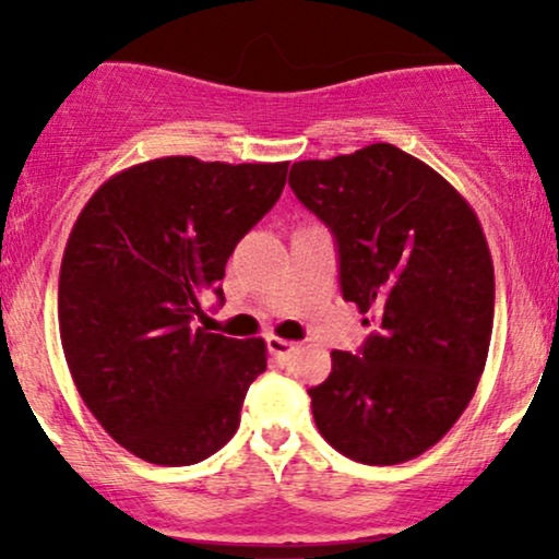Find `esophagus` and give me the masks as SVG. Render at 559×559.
Returning <instances> with one entry per match:
<instances>
[{
    "instance_id": "obj_1",
    "label": "esophagus",
    "mask_w": 559,
    "mask_h": 559,
    "mask_svg": "<svg viewBox=\"0 0 559 559\" xmlns=\"http://www.w3.org/2000/svg\"><path fill=\"white\" fill-rule=\"evenodd\" d=\"M294 349H297L294 342H286V338L278 336H267V352H271L273 357H278V360H288V357L294 355Z\"/></svg>"
}]
</instances>
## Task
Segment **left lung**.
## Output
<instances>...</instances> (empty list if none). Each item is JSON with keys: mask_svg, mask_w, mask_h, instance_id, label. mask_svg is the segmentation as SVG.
Segmentation results:
<instances>
[{"mask_svg": "<svg viewBox=\"0 0 559 559\" xmlns=\"http://www.w3.org/2000/svg\"><path fill=\"white\" fill-rule=\"evenodd\" d=\"M288 183L336 239L344 299L376 323L357 355L331 352V376L307 391L318 431L357 463H407L457 423L484 373V228L447 178L394 144L301 159Z\"/></svg>", "mask_w": 559, "mask_h": 559, "instance_id": "8db88e82", "label": "left lung"}]
</instances>
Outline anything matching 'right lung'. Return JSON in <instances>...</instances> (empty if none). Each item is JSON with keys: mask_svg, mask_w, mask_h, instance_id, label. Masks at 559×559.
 Listing matches in <instances>:
<instances>
[{"mask_svg": "<svg viewBox=\"0 0 559 559\" xmlns=\"http://www.w3.org/2000/svg\"><path fill=\"white\" fill-rule=\"evenodd\" d=\"M288 163L159 157L115 173L81 210L62 254V352L81 400L128 452L194 465L236 433L262 338L194 329L223 301L236 243L278 202Z\"/></svg>", "mask_w": 559, "mask_h": 559, "instance_id": "1", "label": "right lung"}]
</instances>
